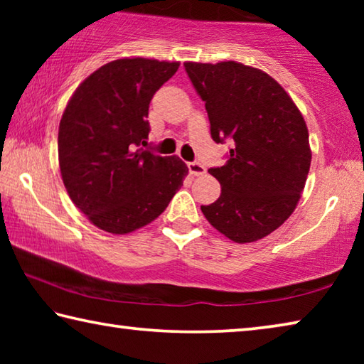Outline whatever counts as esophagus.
<instances>
[{
  "instance_id": "obj_1",
  "label": "esophagus",
  "mask_w": 364,
  "mask_h": 364,
  "mask_svg": "<svg viewBox=\"0 0 364 364\" xmlns=\"http://www.w3.org/2000/svg\"><path fill=\"white\" fill-rule=\"evenodd\" d=\"M188 168H189V173L193 176H202V175H205V171H207L204 165L199 162H189Z\"/></svg>"
}]
</instances>
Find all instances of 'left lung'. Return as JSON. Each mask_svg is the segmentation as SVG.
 I'll list each match as a JSON object with an SVG mask.
<instances>
[{
	"label": "left lung",
	"mask_w": 364,
	"mask_h": 364,
	"mask_svg": "<svg viewBox=\"0 0 364 364\" xmlns=\"http://www.w3.org/2000/svg\"><path fill=\"white\" fill-rule=\"evenodd\" d=\"M184 69L205 102L215 143L232 141L223 167L208 170L221 194L200 210L231 241H258L297 207L311 164L306 123L263 70L234 60L184 63Z\"/></svg>",
	"instance_id": "1"
}]
</instances>
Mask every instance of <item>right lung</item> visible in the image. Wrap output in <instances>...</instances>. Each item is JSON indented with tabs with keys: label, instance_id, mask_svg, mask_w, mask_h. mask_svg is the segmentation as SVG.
<instances>
[{
	"label": "right lung",
	"instance_id": "obj_1",
	"mask_svg": "<svg viewBox=\"0 0 364 364\" xmlns=\"http://www.w3.org/2000/svg\"><path fill=\"white\" fill-rule=\"evenodd\" d=\"M180 63L132 58L102 65L80 83L59 123L64 186L95 226L127 234L156 220L183 186L180 157L143 149L149 102Z\"/></svg>",
	"mask_w": 364,
	"mask_h": 364
}]
</instances>
